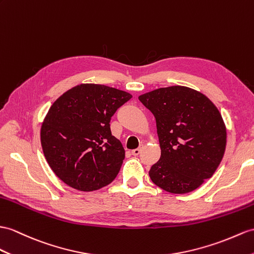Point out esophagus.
Returning <instances> with one entry per match:
<instances>
[{
    "mask_svg": "<svg viewBox=\"0 0 254 254\" xmlns=\"http://www.w3.org/2000/svg\"><path fill=\"white\" fill-rule=\"evenodd\" d=\"M141 153V147H138V148H134V150L131 151V154L133 156H138L139 154Z\"/></svg>",
    "mask_w": 254,
    "mask_h": 254,
    "instance_id": "34e87169",
    "label": "esophagus"
}]
</instances>
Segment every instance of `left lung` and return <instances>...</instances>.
Masks as SVG:
<instances>
[{
    "label": "left lung",
    "mask_w": 254,
    "mask_h": 254,
    "mask_svg": "<svg viewBox=\"0 0 254 254\" xmlns=\"http://www.w3.org/2000/svg\"><path fill=\"white\" fill-rule=\"evenodd\" d=\"M156 121L160 158L148 175L169 193L185 194L211 178L223 158L226 129L209 99L184 86H170L139 97Z\"/></svg>",
    "instance_id": "left-lung-1"
}]
</instances>
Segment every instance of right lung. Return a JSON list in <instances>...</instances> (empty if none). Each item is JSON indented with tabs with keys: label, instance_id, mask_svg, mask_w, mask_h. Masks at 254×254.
Listing matches in <instances>:
<instances>
[{
	"label": "right lung",
	"instance_id": "obj_1",
	"mask_svg": "<svg viewBox=\"0 0 254 254\" xmlns=\"http://www.w3.org/2000/svg\"><path fill=\"white\" fill-rule=\"evenodd\" d=\"M132 96L97 84H80L59 97L42 124L41 143L52 170L69 187L90 191L119 175L125 150L111 117Z\"/></svg>",
	"mask_w": 254,
	"mask_h": 254
}]
</instances>
